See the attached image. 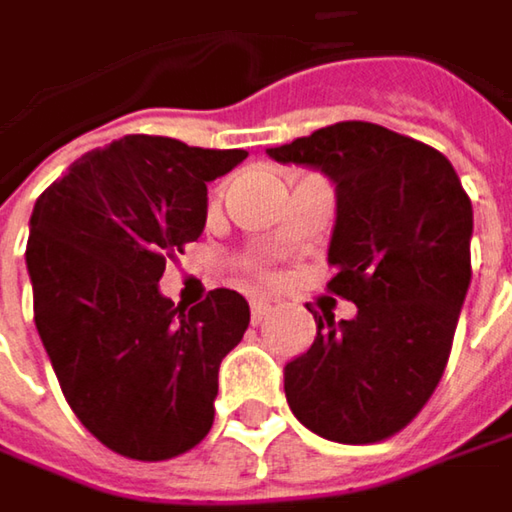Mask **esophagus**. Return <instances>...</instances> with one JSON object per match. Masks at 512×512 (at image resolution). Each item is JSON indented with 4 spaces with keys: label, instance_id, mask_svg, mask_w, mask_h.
I'll list each match as a JSON object with an SVG mask.
<instances>
[{
    "label": "esophagus",
    "instance_id": "obj_1",
    "mask_svg": "<svg viewBox=\"0 0 512 512\" xmlns=\"http://www.w3.org/2000/svg\"><path fill=\"white\" fill-rule=\"evenodd\" d=\"M268 314H271V303L268 300H262V297H253L250 300V317H253V323H259Z\"/></svg>",
    "mask_w": 512,
    "mask_h": 512
}]
</instances>
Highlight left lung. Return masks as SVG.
Masks as SVG:
<instances>
[{
  "instance_id": "obj_1",
  "label": "left lung",
  "mask_w": 512,
  "mask_h": 512,
  "mask_svg": "<svg viewBox=\"0 0 512 512\" xmlns=\"http://www.w3.org/2000/svg\"><path fill=\"white\" fill-rule=\"evenodd\" d=\"M335 186L329 291L355 317L314 314L317 335L285 364V399L309 431L379 443L414 420L440 382L472 259V201L452 163L411 136L338 122L268 148Z\"/></svg>"
}]
</instances>
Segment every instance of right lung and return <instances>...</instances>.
<instances>
[{
	"instance_id": "obj_1",
	"label": "right lung",
	"mask_w": 512,
	"mask_h": 512,
	"mask_svg": "<svg viewBox=\"0 0 512 512\" xmlns=\"http://www.w3.org/2000/svg\"><path fill=\"white\" fill-rule=\"evenodd\" d=\"M244 157L136 133L75 160L34 203V323L69 408L116 455L168 460L212 428L218 367L250 306L215 288L186 311L160 279L206 227V183Z\"/></svg>"
}]
</instances>
